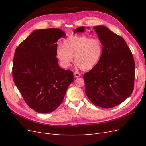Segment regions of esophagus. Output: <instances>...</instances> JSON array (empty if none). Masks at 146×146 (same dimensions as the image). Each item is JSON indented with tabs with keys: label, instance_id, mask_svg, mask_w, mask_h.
<instances>
[{
	"label": "esophagus",
	"instance_id": "esophagus-1",
	"mask_svg": "<svg viewBox=\"0 0 146 146\" xmlns=\"http://www.w3.org/2000/svg\"><path fill=\"white\" fill-rule=\"evenodd\" d=\"M74 75L75 77H79L80 76V74L78 73V72H74Z\"/></svg>",
	"mask_w": 146,
	"mask_h": 146
}]
</instances>
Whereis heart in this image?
I'll use <instances>...</instances> for the list:
<instances>
[{
  "mask_svg": "<svg viewBox=\"0 0 146 146\" xmlns=\"http://www.w3.org/2000/svg\"><path fill=\"white\" fill-rule=\"evenodd\" d=\"M103 52V44L99 39L86 35H72L64 39L63 46L57 47L56 56L65 68L69 67L74 56L78 67L88 70L98 64Z\"/></svg>",
  "mask_w": 146,
  "mask_h": 146,
  "instance_id": "heart-1",
  "label": "heart"
}]
</instances>
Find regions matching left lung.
Wrapping results in <instances>:
<instances>
[{
	"label": "left lung",
	"mask_w": 146,
	"mask_h": 146,
	"mask_svg": "<svg viewBox=\"0 0 146 146\" xmlns=\"http://www.w3.org/2000/svg\"><path fill=\"white\" fill-rule=\"evenodd\" d=\"M93 28L102 42L104 52L98 64L84 74L85 93L95 105L110 108L121 104L133 92L135 61L121 36L104 25ZM85 29L78 27L74 33L84 32Z\"/></svg>",
	"instance_id": "8db88e82"
}]
</instances>
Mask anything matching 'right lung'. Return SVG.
Wrapping results in <instances>:
<instances>
[{"mask_svg":"<svg viewBox=\"0 0 146 146\" xmlns=\"http://www.w3.org/2000/svg\"><path fill=\"white\" fill-rule=\"evenodd\" d=\"M65 36L59 29L36 30L15 50L13 80L25 103L38 113L55 111L74 81L73 72L61 68L56 57V42Z\"/></svg>","mask_w":146,"mask_h":146,"instance_id":"right-lung-1","label":"right lung"}]
</instances>
